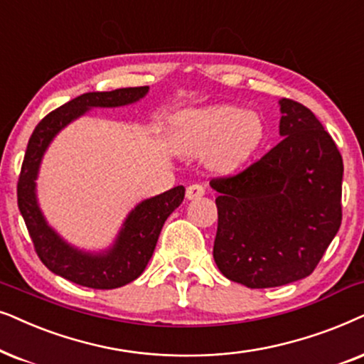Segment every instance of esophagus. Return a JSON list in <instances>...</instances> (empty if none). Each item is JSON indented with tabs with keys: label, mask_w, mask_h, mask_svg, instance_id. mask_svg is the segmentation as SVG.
<instances>
[{
	"label": "esophagus",
	"mask_w": 364,
	"mask_h": 364,
	"mask_svg": "<svg viewBox=\"0 0 364 364\" xmlns=\"http://www.w3.org/2000/svg\"><path fill=\"white\" fill-rule=\"evenodd\" d=\"M206 193V188L203 185H190L186 188V198L188 200H196V198L203 196Z\"/></svg>",
	"instance_id": "obj_1"
}]
</instances>
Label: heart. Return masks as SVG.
Masks as SVG:
<instances>
[{
  "mask_svg": "<svg viewBox=\"0 0 364 364\" xmlns=\"http://www.w3.org/2000/svg\"><path fill=\"white\" fill-rule=\"evenodd\" d=\"M263 134V121L253 111L215 106L178 118L171 139L178 153L206 154L218 171H232L256 151Z\"/></svg>",
  "mask_w": 364,
  "mask_h": 364,
  "instance_id": "1",
  "label": "heart"
}]
</instances>
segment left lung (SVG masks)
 Here are the masks:
<instances>
[{
  "label": "left lung",
  "instance_id": "left-lung-1",
  "mask_svg": "<svg viewBox=\"0 0 364 364\" xmlns=\"http://www.w3.org/2000/svg\"><path fill=\"white\" fill-rule=\"evenodd\" d=\"M283 139L236 174L213 178V258L228 279L274 288L306 278L341 226L343 158L313 111L283 98Z\"/></svg>",
  "mask_w": 364,
  "mask_h": 364
}]
</instances>
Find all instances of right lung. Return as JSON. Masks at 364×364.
<instances>
[{
	"mask_svg": "<svg viewBox=\"0 0 364 364\" xmlns=\"http://www.w3.org/2000/svg\"><path fill=\"white\" fill-rule=\"evenodd\" d=\"M148 86L85 93L46 114L36 124L18 178V208L41 263L68 281L95 289H113L132 283L146 268L166 218L181 205L185 188L176 186L163 195L139 203L124 223L114 248L103 256L85 255L68 246L43 220L36 205L35 179L41 156L61 128L93 106H123L143 98Z\"/></svg>",
	"mask_w": 364,
	"mask_h": 364,
	"instance_id": "obj_1",
	"label": "right lung"
}]
</instances>
